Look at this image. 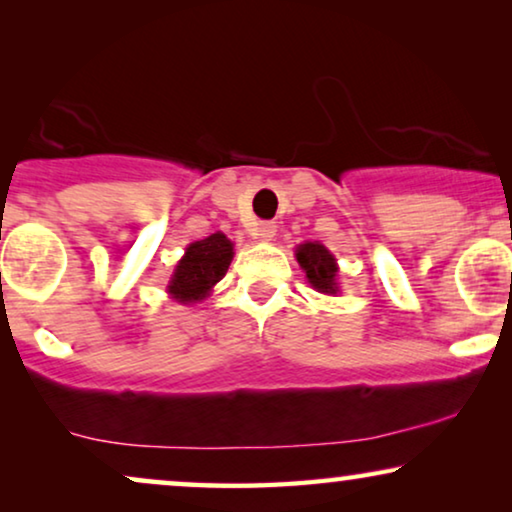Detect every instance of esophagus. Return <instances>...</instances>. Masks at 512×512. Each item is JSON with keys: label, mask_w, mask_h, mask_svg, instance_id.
Masks as SVG:
<instances>
[{"label": "esophagus", "mask_w": 512, "mask_h": 512, "mask_svg": "<svg viewBox=\"0 0 512 512\" xmlns=\"http://www.w3.org/2000/svg\"><path fill=\"white\" fill-rule=\"evenodd\" d=\"M277 235V223L275 221H261L256 228V237L263 242H270Z\"/></svg>", "instance_id": "esophagus-1"}]
</instances>
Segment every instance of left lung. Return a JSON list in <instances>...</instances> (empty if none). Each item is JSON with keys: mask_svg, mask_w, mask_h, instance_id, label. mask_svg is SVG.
Segmentation results:
<instances>
[{"mask_svg": "<svg viewBox=\"0 0 512 512\" xmlns=\"http://www.w3.org/2000/svg\"><path fill=\"white\" fill-rule=\"evenodd\" d=\"M296 258L314 289L321 293L338 291V286H335V272H338V265H335V258L331 256V251H328L324 244L319 242L300 244L296 249Z\"/></svg>", "mask_w": 512, "mask_h": 512, "instance_id": "8db88e82", "label": "left lung"}]
</instances>
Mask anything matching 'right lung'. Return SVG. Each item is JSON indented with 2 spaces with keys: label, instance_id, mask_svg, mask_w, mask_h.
<instances>
[{
  "label": "right lung",
  "instance_id": "1",
  "mask_svg": "<svg viewBox=\"0 0 512 512\" xmlns=\"http://www.w3.org/2000/svg\"><path fill=\"white\" fill-rule=\"evenodd\" d=\"M230 261H233V242L223 233H214L205 240L193 242L174 270L167 289L179 303L202 300L216 282H221Z\"/></svg>",
  "mask_w": 512,
  "mask_h": 512
}]
</instances>
